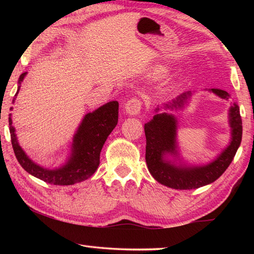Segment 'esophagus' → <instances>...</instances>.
Returning <instances> with one entry per match:
<instances>
[{
    "mask_svg": "<svg viewBox=\"0 0 254 254\" xmlns=\"http://www.w3.org/2000/svg\"><path fill=\"white\" fill-rule=\"evenodd\" d=\"M142 109V102L137 98H131L126 103V112L128 115H137Z\"/></svg>",
    "mask_w": 254,
    "mask_h": 254,
    "instance_id": "esophagus-1",
    "label": "esophagus"
}]
</instances>
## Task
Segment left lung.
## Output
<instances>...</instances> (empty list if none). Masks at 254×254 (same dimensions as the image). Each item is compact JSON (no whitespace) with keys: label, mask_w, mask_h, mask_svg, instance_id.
<instances>
[{"label":"left lung","mask_w":254,"mask_h":254,"mask_svg":"<svg viewBox=\"0 0 254 254\" xmlns=\"http://www.w3.org/2000/svg\"><path fill=\"white\" fill-rule=\"evenodd\" d=\"M208 91L223 100L230 98V94L222 89L212 88ZM190 96L191 92L180 94L168 104H163V109H183ZM159 111L160 109L157 107L153 119L144 124L147 139L145 162L152 177L158 183L174 189H196L220 178L233 160L242 140V120L239 105L234 103L229 110L231 127L229 145L214 160L199 166L183 161L177 144V119L173 114L166 112L159 113Z\"/></svg>","instance_id":"8db88e82"}]
</instances>
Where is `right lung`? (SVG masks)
I'll return each instance as SVG.
<instances>
[{
	"label": "right lung",
	"mask_w": 254,
	"mask_h": 254,
	"mask_svg": "<svg viewBox=\"0 0 254 254\" xmlns=\"http://www.w3.org/2000/svg\"><path fill=\"white\" fill-rule=\"evenodd\" d=\"M25 75L27 72H23L19 77L16 94L20 91L21 83L23 81ZM118 120L119 103L117 101L106 103L97 110L86 114L72 137L69 157L63 166L55 169H48L37 165L23 151L18 142L15 128L12 126L11 114L8 115V126H10L12 147L22 168L30 175L46 183L67 186L88 179L95 173L100 165L101 150L107 136L117 127Z\"/></svg>",
	"instance_id": "add662e5"
}]
</instances>
